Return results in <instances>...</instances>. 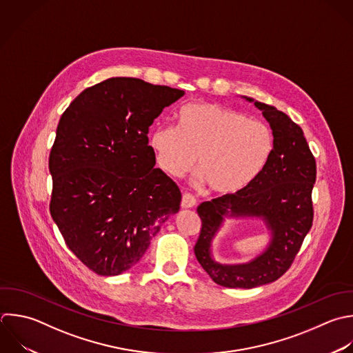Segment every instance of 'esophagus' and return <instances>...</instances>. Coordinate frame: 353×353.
Here are the masks:
<instances>
[{"mask_svg": "<svg viewBox=\"0 0 353 353\" xmlns=\"http://www.w3.org/2000/svg\"><path fill=\"white\" fill-rule=\"evenodd\" d=\"M196 205V199L189 194V193H185L182 196V201H181V207L182 208H193Z\"/></svg>", "mask_w": 353, "mask_h": 353, "instance_id": "1", "label": "esophagus"}]
</instances>
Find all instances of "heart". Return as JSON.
Wrapping results in <instances>:
<instances>
[{
    "instance_id": "heart-1",
    "label": "heart",
    "mask_w": 353,
    "mask_h": 353,
    "mask_svg": "<svg viewBox=\"0 0 353 353\" xmlns=\"http://www.w3.org/2000/svg\"><path fill=\"white\" fill-rule=\"evenodd\" d=\"M175 119L176 128L159 125L150 135L157 164L171 176L181 178L193 168L197 157V172L215 194L245 189L270 157V130L234 109L194 102L182 106Z\"/></svg>"
}]
</instances>
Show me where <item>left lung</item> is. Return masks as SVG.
Segmentation results:
<instances>
[{
    "label": "left lung",
    "instance_id": "left-lung-1",
    "mask_svg": "<svg viewBox=\"0 0 353 353\" xmlns=\"http://www.w3.org/2000/svg\"><path fill=\"white\" fill-rule=\"evenodd\" d=\"M254 105L273 132L268 163L245 189L197 207L201 230L194 245L196 258L216 284L229 288H254L281 277L294 262L313 222L316 161L303 131L276 108L261 102ZM226 216L262 217L272 234L268 248L248 264L215 263L210 255V241Z\"/></svg>",
    "mask_w": 353,
    "mask_h": 353
}]
</instances>
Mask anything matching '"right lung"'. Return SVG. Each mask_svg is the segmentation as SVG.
Instances as JSON below:
<instances>
[{
  "instance_id": "obj_1",
  "label": "right lung",
  "mask_w": 353,
  "mask_h": 353,
  "mask_svg": "<svg viewBox=\"0 0 353 353\" xmlns=\"http://www.w3.org/2000/svg\"><path fill=\"white\" fill-rule=\"evenodd\" d=\"M185 92L113 77L65 110L50 154L51 216L69 250L92 272L117 276L179 211L181 190L156 168L149 127Z\"/></svg>"
}]
</instances>
